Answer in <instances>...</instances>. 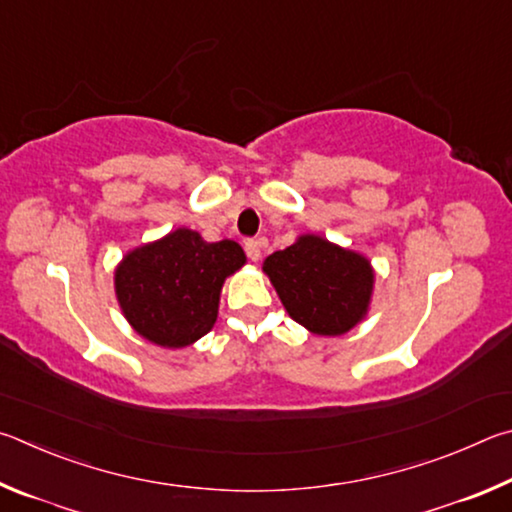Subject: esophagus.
<instances>
[{
	"mask_svg": "<svg viewBox=\"0 0 512 512\" xmlns=\"http://www.w3.org/2000/svg\"><path fill=\"white\" fill-rule=\"evenodd\" d=\"M263 247H265V240L263 238L245 240V254H247L249 261H258V258H261Z\"/></svg>",
	"mask_w": 512,
	"mask_h": 512,
	"instance_id": "esophagus-1",
	"label": "esophagus"
}]
</instances>
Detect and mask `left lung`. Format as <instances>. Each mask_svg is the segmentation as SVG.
<instances>
[{
  "mask_svg": "<svg viewBox=\"0 0 512 512\" xmlns=\"http://www.w3.org/2000/svg\"><path fill=\"white\" fill-rule=\"evenodd\" d=\"M263 270L290 317L315 335H344L369 308V261L326 238L301 236L288 249L267 256Z\"/></svg>",
  "mask_w": 512,
  "mask_h": 512,
  "instance_id": "1",
  "label": "left lung"
}]
</instances>
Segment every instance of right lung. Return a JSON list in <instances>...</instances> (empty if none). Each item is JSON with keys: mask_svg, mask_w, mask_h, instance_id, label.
<instances>
[{"mask_svg": "<svg viewBox=\"0 0 512 512\" xmlns=\"http://www.w3.org/2000/svg\"><path fill=\"white\" fill-rule=\"evenodd\" d=\"M242 265L238 242H206L200 233L177 229L123 258L114 274L116 297L141 337L184 348L213 328L222 283Z\"/></svg>", "mask_w": 512, "mask_h": 512, "instance_id": "add662e5", "label": "right lung"}]
</instances>
